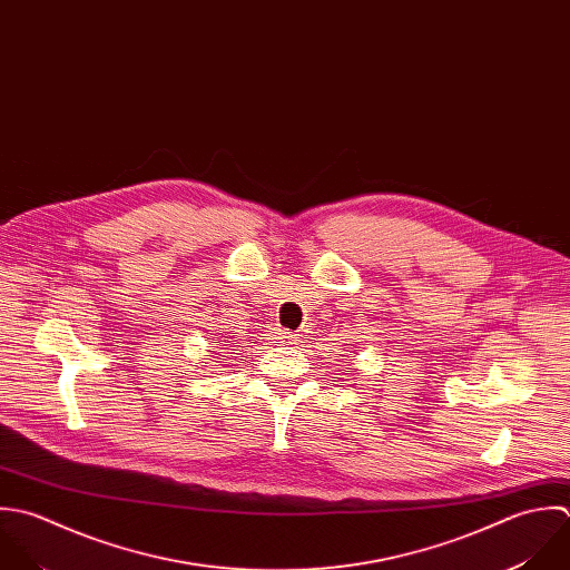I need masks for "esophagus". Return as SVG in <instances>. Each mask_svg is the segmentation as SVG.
I'll use <instances>...</instances> for the list:
<instances>
[{"mask_svg": "<svg viewBox=\"0 0 570 570\" xmlns=\"http://www.w3.org/2000/svg\"><path fill=\"white\" fill-rule=\"evenodd\" d=\"M294 341H296V334L285 332V330L278 332V343H281V345H294Z\"/></svg>", "mask_w": 570, "mask_h": 570, "instance_id": "esophagus-1", "label": "esophagus"}]
</instances>
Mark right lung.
Returning a JSON list of instances; mask_svg holds the SVG:
<instances>
[{
	"label": "right lung",
	"mask_w": 570,
	"mask_h": 570,
	"mask_svg": "<svg viewBox=\"0 0 570 570\" xmlns=\"http://www.w3.org/2000/svg\"><path fill=\"white\" fill-rule=\"evenodd\" d=\"M232 347H240L236 341H232ZM232 352H238V350H232Z\"/></svg>",
	"instance_id": "1"
}]
</instances>
